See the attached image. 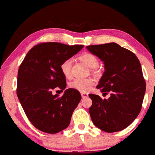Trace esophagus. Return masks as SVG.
Masks as SVG:
<instances>
[{
	"instance_id": "esophagus-1",
	"label": "esophagus",
	"mask_w": 155,
	"mask_h": 155,
	"mask_svg": "<svg viewBox=\"0 0 155 155\" xmlns=\"http://www.w3.org/2000/svg\"><path fill=\"white\" fill-rule=\"evenodd\" d=\"M81 97H82V98H86V97H88V94H87V93H84V92H82V93H81Z\"/></svg>"
}]
</instances>
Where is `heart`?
I'll use <instances>...</instances> for the list:
<instances>
[{"mask_svg": "<svg viewBox=\"0 0 155 155\" xmlns=\"http://www.w3.org/2000/svg\"><path fill=\"white\" fill-rule=\"evenodd\" d=\"M79 60L91 69L95 68L99 64V60L97 58L90 53H84L82 55H81ZM72 65V60L70 58L64 60L61 64V72L66 78H70L71 76ZM94 84V81L92 78H77L70 83V86L71 88L78 90L81 92H87L91 89Z\"/></svg>", "mask_w": 155, "mask_h": 155, "instance_id": "1", "label": "heart"}]
</instances>
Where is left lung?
<instances>
[{"label": "left lung", "instance_id": "8db88e82", "mask_svg": "<svg viewBox=\"0 0 155 155\" xmlns=\"http://www.w3.org/2000/svg\"><path fill=\"white\" fill-rule=\"evenodd\" d=\"M102 60L105 71L97 85L108 99L89 94L92 106L89 109L94 124L108 133L121 131L138 116L146 91L141 64L130 51L115 43L87 46Z\"/></svg>", "mask_w": 155, "mask_h": 155}]
</instances>
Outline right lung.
Segmentation results:
<instances>
[{
  "instance_id": "1",
  "label": "right lung",
  "mask_w": 155,
  "mask_h": 155,
  "mask_svg": "<svg viewBox=\"0 0 155 155\" xmlns=\"http://www.w3.org/2000/svg\"><path fill=\"white\" fill-rule=\"evenodd\" d=\"M83 48L60 43L38 44L29 51L19 66L17 95L27 117L38 130L56 134L70 125L81 100L79 91L69 88L59 97L53 95L52 90L57 87L66 89L61 64Z\"/></svg>"
}]
</instances>
